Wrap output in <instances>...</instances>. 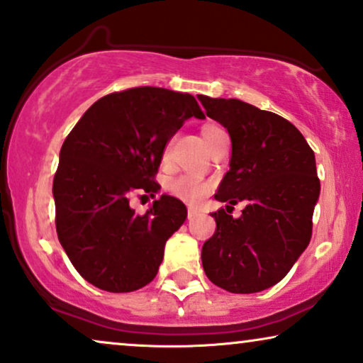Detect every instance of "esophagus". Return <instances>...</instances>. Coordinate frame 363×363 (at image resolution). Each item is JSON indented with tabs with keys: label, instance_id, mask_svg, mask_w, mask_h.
Returning <instances> with one entry per match:
<instances>
[{
	"label": "esophagus",
	"instance_id": "34e87169",
	"mask_svg": "<svg viewBox=\"0 0 363 363\" xmlns=\"http://www.w3.org/2000/svg\"><path fill=\"white\" fill-rule=\"evenodd\" d=\"M199 213H200V211H199V208H196V206H188V220L195 218V216Z\"/></svg>",
	"mask_w": 363,
	"mask_h": 363
}]
</instances>
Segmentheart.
<instances>
[{
	"instance_id": "1",
	"label": "heart",
	"mask_w": 363,
	"mask_h": 363,
	"mask_svg": "<svg viewBox=\"0 0 363 363\" xmlns=\"http://www.w3.org/2000/svg\"><path fill=\"white\" fill-rule=\"evenodd\" d=\"M200 133H201V138H203V141L206 143V147H208V145L216 138V136H220L222 133H227V131H225L222 126L216 125V123H206L201 126ZM167 188L173 196H177V199L188 201V203H196V201H200L206 195V193L210 191L211 183L200 180V178H196L193 175H183V177L173 178V180L168 182Z\"/></svg>"
}]
</instances>
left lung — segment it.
I'll return each instance as SVG.
<instances>
[{
    "label": "left lung",
    "mask_w": 363,
    "mask_h": 363,
    "mask_svg": "<svg viewBox=\"0 0 363 363\" xmlns=\"http://www.w3.org/2000/svg\"><path fill=\"white\" fill-rule=\"evenodd\" d=\"M199 100L232 140L230 170L215 199L247 203L238 219L226 213L229 205L211 213L216 230L201 248L203 270L232 294L270 289L289 274L312 238L320 195L313 150L275 113L233 98L199 95Z\"/></svg>",
    "instance_id": "1"
}]
</instances>
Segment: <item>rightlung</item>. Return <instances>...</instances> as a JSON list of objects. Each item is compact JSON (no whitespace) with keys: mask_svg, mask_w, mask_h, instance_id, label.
Masks as SVG:
<instances>
[{"mask_svg":"<svg viewBox=\"0 0 363 363\" xmlns=\"http://www.w3.org/2000/svg\"><path fill=\"white\" fill-rule=\"evenodd\" d=\"M191 116L205 118L195 96L141 86L100 98L69 131L53 180L56 233L91 285L123 294L157 275L186 206L162 195L138 215L128 195L141 190L155 196L163 150Z\"/></svg>","mask_w":363,"mask_h":363,"instance_id":"1","label":"right lung"}]
</instances>
